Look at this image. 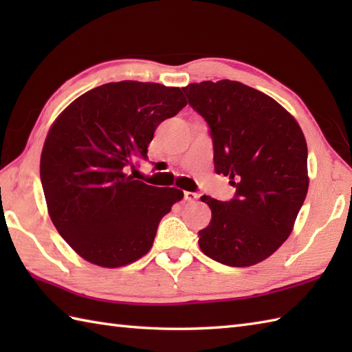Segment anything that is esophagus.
<instances>
[{
    "label": "esophagus",
    "instance_id": "obj_1",
    "mask_svg": "<svg viewBox=\"0 0 352 352\" xmlns=\"http://www.w3.org/2000/svg\"><path fill=\"white\" fill-rule=\"evenodd\" d=\"M184 199L189 201V203H195L198 199V193L195 192H184Z\"/></svg>",
    "mask_w": 352,
    "mask_h": 352
}]
</instances>
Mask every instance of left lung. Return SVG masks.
<instances>
[{
    "label": "left lung",
    "instance_id": "left-lung-1",
    "mask_svg": "<svg viewBox=\"0 0 352 352\" xmlns=\"http://www.w3.org/2000/svg\"><path fill=\"white\" fill-rule=\"evenodd\" d=\"M204 118L216 174L236 188L230 201L201 197L212 210L199 248L222 265L260 263L292 233L309 190L307 144L295 118L263 92L239 81L183 87Z\"/></svg>",
    "mask_w": 352,
    "mask_h": 352
}]
</instances>
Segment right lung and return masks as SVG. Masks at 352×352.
Masks as SVG:
<instances>
[{
	"label": "right lung",
	"mask_w": 352,
	"mask_h": 352,
	"mask_svg": "<svg viewBox=\"0 0 352 352\" xmlns=\"http://www.w3.org/2000/svg\"><path fill=\"white\" fill-rule=\"evenodd\" d=\"M186 104L180 87L126 80L78 96L52 124L41 182L52 223L78 256L119 267L151 250L160 219L183 192L126 170L148 160L157 126Z\"/></svg>",
	"instance_id": "add662e5"
}]
</instances>
